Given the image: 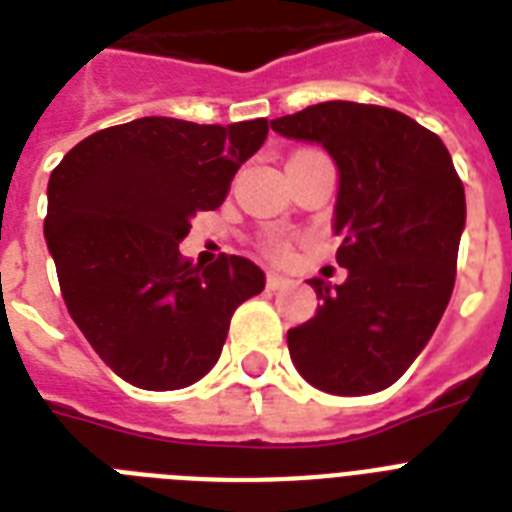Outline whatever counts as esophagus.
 <instances>
[{"label":"esophagus","instance_id":"1","mask_svg":"<svg viewBox=\"0 0 512 512\" xmlns=\"http://www.w3.org/2000/svg\"><path fill=\"white\" fill-rule=\"evenodd\" d=\"M265 284H268V289H271V292H276V289L292 287V279H287V276H281V273L271 271L268 273V281H265Z\"/></svg>","mask_w":512,"mask_h":512}]
</instances>
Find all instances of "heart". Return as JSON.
<instances>
[{"label":"heart","mask_w":512,"mask_h":512,"mask_svg":"<svg viewBox=\"0 0 512 512\" xmlns=\"http://www.w3.org/2000/svg\"><path fill=\"white\" fill-rule=\"evenodd\" d=\"M276 255H284V247H276Z\"/></svg>","instance_id":"b5f03b06"}]
</instances>
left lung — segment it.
<instances>
[{"label": "left lung", "mask_w": 512, "mask_h": 512, "mask_svg": "<svg viewBox=\"0 0 512 512\" xmlns=\"http://www.w3.org/2000/svg\"><path fill=\"white\" fill-rule=\"evenodd\" d=\"M337 164L332 231L348 279H311L321 305L289 329L292 364L335 396L377 393L422 353L454 289L465 188L438 135L401 111L329 100L273 119Z\"/></svg>", "instance_id": "8db88e82"}]
</instances>
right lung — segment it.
I'll list each match as a JSON object with an SVG mask.
<instances>
[{"label":"right lung","instance_id":"right-lung-1","mask_svg":"<svg viewBox=\"0 0 512 512\" xmlns=\"http://www.w3.org/2000/svg\"><path fill=\"white\" fill-rule=\"evenodd\" d=\"M268 119L143 116L76 143L47 183L44 239L66 308L95 353L143 390L188 388L217 364L233 311L265 287L252 260L180 257L201 209L265 143Z\"/></svg>","mask_w":512,"mask_h":512}]
</instances>
